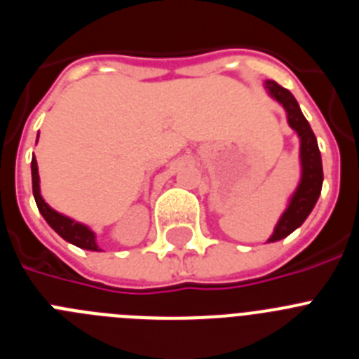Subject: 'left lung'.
I'll list each match as a JSON object with an SVG mask.
<instances>
[{
    "instance_id": "obj_1",
    "label": "left lung",
    "mask_w": 359,
    "mask_h": 359,
    "mask_svg": "<svg viewBox=\"0 0 359 359\" xmlns=\"http://www.w3.org/2000/svg\"><path fill=\"white\" fill-rule=\"evenodd\" d=\"M264 88L269 97L275 98L286 109L287 123L300 138V167H302L297 190L290 198L286 210L280 215L273 233L268 239V243H275V241H280L290 236V233H293L306 221L311 210L315 208L320 192H322L323 169L316 136L306 116L302 115L297 98L291 95L290 90L278 86L275 81H266Z\"/></svg>"
}]
</instances>
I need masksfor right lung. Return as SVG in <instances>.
Segmentation results:
<instances>
[{
  "instance_id": "1",
  "label": "right lung",
  "mask_w": 359,
  "mask_h": 359,
  "mask_svg": "<svg viewBox=\"0 0 359 359\" xmlns=\"http://www.w3.org/2000/svg\"><path fill=\"white\" fill-rule=\"evenodd\" d=\"M39 138V135H37ZM32 190H34V198H36L37 208H39L41 215L44 217V221L53 228V230L59 233L65 241L75 244L82 250H90V252H100L97 244V236L90 226L79 223L75 219L68 217V215L59 214L57 210H53L48 203L44 201L43 196H41V187H39V170H37V160L32 158Z\"/></svg>"
}]
</instances>
